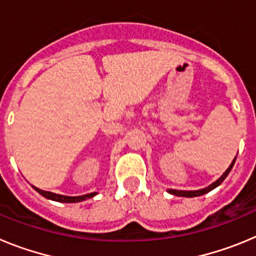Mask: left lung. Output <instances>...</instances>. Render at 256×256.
<instances>
[{
	"label": "left lung",
	"instance_id": "left-lung-1",
	"mask_svg": "<svg viewBox=\"0 0 256 256\" xmlns=\"http://www.w3.org/2000/svg\"><path fill=\"white\" fill-rule=\"evenodd\" d=\"M234 162H236V158H234V162H230V166H228L227 170H226L224 173L222 174V177L219 178V180H216L214 183H212L210 186H208L206 188L198 190V191H180V190H168V192H169V194H172V195L182 196V198H196V196H201V195H204V194H208V192H209V191H212V190H214V188H216V187H218L219 184H220V183L226 180V177H227L228 174H230V169L234 168Z\"/></svg>",
	"mask_w": 256,
	"mask_h": 256
}]
</instances>
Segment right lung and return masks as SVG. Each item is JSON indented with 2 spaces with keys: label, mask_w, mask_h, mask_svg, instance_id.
I'll list each match as a JSON object with an SVG mask.
<instances>
[{
  "label": "right lung",
  "mask_w": 256,
  "mask_h": 256,
  "mask_svg": "<svg viewBox=\"0 0 256 256\" xmlns=\"http://www.w3.org/2000/svg\"><path fill=\"white\" fill-rule=\"evenodd\" d=\"M33 188H34L38 194H40V195L44 196V198H48V200L58 201V202H79V201H84L87 200V198H94V196L97 194V192H92V194H88V195H83V196H64V195L54 194V192L44 191V190H40L34 186H33Z\"/></svg>",
  "instance_id": "add662e5"
}]
</instances>
